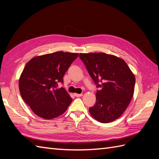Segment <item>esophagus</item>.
I'll list each match as a JSON object with an SVG mask.
<instances>
[{"label":"esophagus","mask_w":159,"mask_h":159,"mask_svg":"<svg viewBox=\"0 0 159 159\" xmlns=\"http://www.w3.org/2000/svg\"><path fill=\"white\" fill-rule=\"evenodd\" d=\"M74 95L76 97H80L81 96H83V94H78V93H75Z\"/></svg>","instance_id":"esophagus-1"}]
</instances>
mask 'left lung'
<instances>
[{
    "mask_svg": "<svg viewBox=\"0 0 159 159\" xmlns=\"http://www.w3.org/2000/svg\"><path fill=\"white\" fill-rule=\"evenodd\" d=\"M89 74L101 87L96 103L89 108L91 116L101 123H109L122 115L134 95L135 76L125 61L105 53L79 54Z\"/></svg>",
    "mask_w": 159,
    "mask_h": 159,
    "instance_id": "8db88e82",
    "label": "left lung"
}]
</instances>
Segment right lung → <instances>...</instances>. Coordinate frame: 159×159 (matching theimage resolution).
<instances>
[{"instance_id":"obj_1","label":"right lung","mask_w":159,"mask_h":159,"mask_svg":"<svg viewBox=\"0 0 159 159\" xmlns=\"http://www.w3.org/2000/svg\"><path fill=\"white\" fill-rule=\"evenodd\" d=\"M77 53L56 52L34 57L27 63L19 80L24 101L38 116L51 120L66 111L72 102L63 87V76L77 57Z\"/></svg>"}]
</instances>
